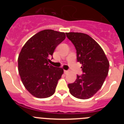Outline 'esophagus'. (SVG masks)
I'll list each match as a JSON object with an SVG mask.
<instances>
[{
  "label": "esophagus",
  "instance_id": "obj_1",
  "mask_svg": "<svg viewBox=\"0 0 124 124\" xmlns=\"http://www.w3.org/2000/svg\"><path fill=\"white\" fill-rule=\"evenodd\" d=\"M64 74H66L69 73V71H67V70H64Z\"/></svg>",
  "mask_w": 124,
  "mask_h": 124
}]
</instances>
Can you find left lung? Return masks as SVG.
I'll return each mask as SVG.
<instances>
[{
	"mask_svg": "<svg viewBox=\"0 0 124 124\" xmlns=\"http://www.w3.org/2000/svg\"><path fill=\"white\" fill-rule=\"evenodd\" d=\"M76 49L77 60L82 64L81 76L77 75L75 81L68 84L70 92L81 99L91 98L101 88L109 73V62L99 45L87 34L66 33Z\"/></svg>",
	"mask_w": 124,
	"mask_h": 124,
	"instance_id": "obj_1",
	"label": "left lung"
}]
</instances>
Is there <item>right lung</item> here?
Returning <instances> with one entry per match:
<instances>
[{
	"label": "right lung",
	"instance_id": "right-lung-1",
	"mask_svg": "<svg viewBox=\"0 0 124 124\" xmlns=\"http://www.w3.org/2000/svg\"><path fill=\"white\" fill-rule=\"evenodd\" d=\"M66 38L64 32L44 30L25 43L18 58V70L22 82L34 97L46 98L55 92L63 69L48 64L50 55Z\"/></svg>",
	"mask_w": 124,
	"mask_h": 124
}]
</instances>
